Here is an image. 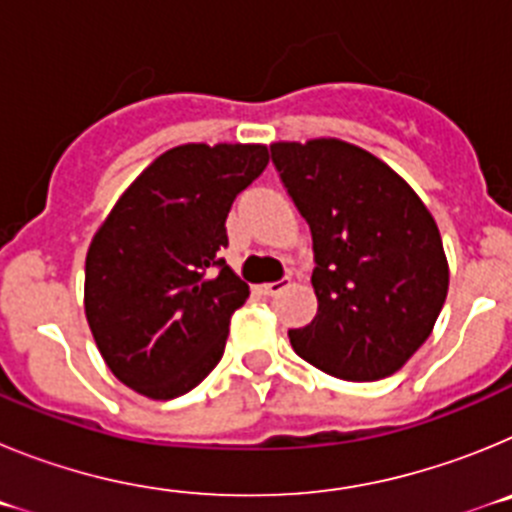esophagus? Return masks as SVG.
Returning <instances> with one entry per match:
<instances>
[{
	"label": "esophagus",
	"instance_id": "1",
	"mask_svg": "<svg viewBox=\"0 0 512 512\" xmlns=\"http://www.w3.org/2000/svg\"><path fill=\"white\" fill-rule=\"evenodd\" d=\"M287 287H289V279H279V282L261 284V295L274 297V295H279V292H284V289H287Z\"/></svg>",
	"mask_w": 512,
	"mask_h": 512
}]
</instances>
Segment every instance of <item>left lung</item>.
I'll return each mask as SVG.
<instances>
[{
    "label": "left lung",
    "mask_w": 512,
    "mask_h": 512,
    "mask_svg": "<svg viewBox=\"0 0 512 512\" xmlns=\"http://www.w3.org/2000/svg\"><path fill=\"white\" fill-rule=\"evenodd\" d=\"M271 161L318 264V315L289 330L292 348L330 377H390L428 341L449 292L431 210L382 158L341 138L279 140Z\"/></svg>",
    "instance_id": "1"
}]
</instances>
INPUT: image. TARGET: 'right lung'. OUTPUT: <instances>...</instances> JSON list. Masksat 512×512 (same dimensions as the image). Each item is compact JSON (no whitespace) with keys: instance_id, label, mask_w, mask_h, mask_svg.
Returning a JSON list of instances; mask_svg holds the SVG:
<instances>
[{"instance_id":"1","label":"right lung","mask_w":512,"mask_h":512,"mask_svg":"<svg viewBox=\"0 0 512 512\" xmlns=\"http://www.w3.org/2000/svg\"><path fill=\"white\" fill-rule=\"evenodd\" d=\"M266 164L264 143L169 148L94 233L84 312L104 364L138 395H184L223 359L230 318L248 297L220 259L225 220Z\"/></svg>"}]
</instances>
